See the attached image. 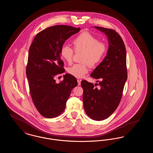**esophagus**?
<instances>
[{"label":"esophagus","instance_id":"34e87169","mask_svg":"<svg viewBox=\"0 0 153 153\" xmlns=\"http://www.w3.org/2000/svg\"><path fill=\"white\" fill-rule=\"evenodd\" d=\"M81 82V79H78V80H77V82H78V85H80Z\"/></svg>","mask_w":153,"mask_h":153}]
</instances>
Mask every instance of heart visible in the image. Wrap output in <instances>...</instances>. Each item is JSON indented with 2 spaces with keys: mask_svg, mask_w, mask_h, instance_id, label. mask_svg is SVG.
Here are the masks:
<instances>
[{
  "mask_svg": "<svg viewBox=\"0 0 153 153\" xmlns=\"http://www.w3.org/2000/svg\"><path fill=\"white\" fill-rule=\"evenodd\" d=\"M74 50L76 53L82 52V64H76L68 69V72L77 78L84 77L91 67L99 65L104 58L107 51V45L102 41H99L97 38L85 31L80 33L72 42ZM62 58L70 64L73 61L74 51L72 48L63 45L60 51Z\"/></svg>",
  "mask_w": 153,
  "mask_h": 153,
  "instance_id": "obj_1",
  "label": "heart"
}]
</instances>
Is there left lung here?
Instances as JSON below:
<instances>
[{
    "label": "left lung",
    "mask_w": 153,
    "mask_h": 153,
    "mask_svg": "<svg viewBox=\"0 0 153 153\" xmlns=\"http://www.w3.org/2000/svg\"><path fill=\"white\" fill-rule=\"evenodd\" d=\"M95 27L107 36L109 48L106 57L91 74L92 78L100 80L97 84L99 87L85 80L81 85L86 114L94 120H102L113 114L121 100L127 79L126 51L122 38L115 30Z\"/></svg>",
    "instance_id": "obj_1"
}]
</instances>
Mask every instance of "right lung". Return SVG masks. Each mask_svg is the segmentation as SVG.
Returning a JSON list of instances; mask_svg holds the SVG:
<instances>
[{"label":"right lung","instance_id":"right-lung-1","mask_svg":"<svg viewBox=\"0 0 153 153\" xmlns=\"http://www.w3.org/2000/svg\"><path fill=\"white\" fill-rule=\"evenodd\" d=\"M80 30L67 25L51 26L38 33L30 47L26 70L30 92L36 109L45 117L61 114L72 89L77 85L76 79L68 73L58 84L54 78L65 72L60 54L63 44Z\"/></svg>","mask_w":153,"mask_h":153}]
</instances>
